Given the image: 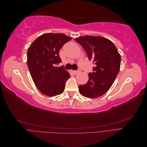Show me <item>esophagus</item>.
Masks as SVG:
<instances>
[{
    "mask_svg": "<svg viewBox=\"0 0 147 147\" xmlns=\"http://www.w3.org/2000/svg\"><path fill=\"white\" fill-rule=\"evenodd\" d=\"M74 72V74H79L80 72V70H74L73 71Z\"/></svg>",
    "mask_w": 147,
    "mask_h": 147,
    "instance_id": "esophagus-1",
    "label": "esophagus"
}]
</instances>
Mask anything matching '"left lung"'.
Returning a JSON list of instances; mask_svg holds the SVG:
<instances>
[{"instance_id":"8db88e82","label":"left lung","mask_w":147,"mask_h":147,"mask_svg":"<svg viewBox=\"0 0 147 147\" xmlns=\"http://www.w3.org/2000/svg\"><path fill=\"white\" fill-rule=\"evenodd\" d=\"M75 40L83 47L89 60L95 65L92 73L88 74V82L79 86V92L88 98L100 97L109 90L117 76L121 56L113 43L105 37L86 35Z\"/></svg>"}]
</instances>
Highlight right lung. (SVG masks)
<instances>
[{"instance_id":"obj_1","label":"right lung","mask_w":147,"mask_h":147,"mask_svg":"<svg viewBox=\"0 0 147 147\" xmlns=\"http://www.w3.org/2000/svg\"><path fill=\"white\" fill-rule=\"evenodd\" d=\"M72 37L61 33H46L34 40L28 50L27 63L31 77L42 94L53 97L64 92L70 74L61 67L59 51Z\"/></svg>"}]
</instances>
